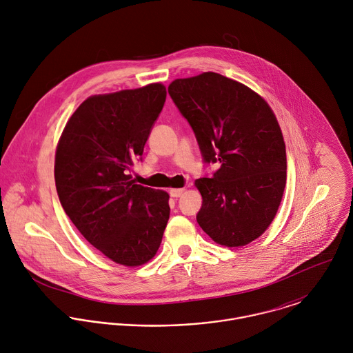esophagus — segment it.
<instances>
[{
	"label": "esophagus",
	"instance_id": "1",
	"mask_svg": "<svg viewBox=\"0 0 353 353\" xmlns=\"http://www.w3.org/2000/svg\"><path fill=\"white\" fill-rule=\"evenodd\" d=\"M183 192H185V189H171L170 190V196L172 199H178V197H181L183 194Z\"/></svg>",
	"mask_w": 353,
	"mask_h": 353
}]
</instances>
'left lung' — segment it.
Here are the masks:
<instances>
[{
	"label": "left lung",
	"instance_id": "left-lung-1",
	"mask_svg": "<svg viewBox=\"0 0 353 353\" xmlns=\"http://www.w3.org/2000/svg\"><path fill=\"white\" fill-rule=\"evenodd\" d=\"M168 94L192 126L203 163L221 164L196 181L202 196L197 223L219 245L250 243L273 221L287 181L285 144L273 111L249 87L213 72L178 79Z\"/></svg>",
	"mask_w": 353,
	"mask_h": 353
}]
</instances>
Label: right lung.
Wrapping results in <instances>:
<instances>
[{"label":"right lung","mask_w":353,"mask_h":353,"mask_svg":"<svg viewBox=\"0 0 353 353\" xmlns=\"http://www.w3.org/2000/svg\"><path fill=\"white\" fill-rule=\"evenodd\" d=\"M165 87L91 97L68 121L55 152L59 202L81 235L117 263L139 266L156 254L170 217L168 194L134 183Z\"/></svg>","instance_id":"obj_1"}]
</instances>
